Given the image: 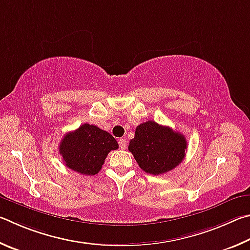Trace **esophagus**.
<instances>
[{
    "label": "esophagus",
    "mask_w": 250,
    "mask_h": 250,
    "mask_svg": "<svg viewBox=\"0 0 250 250\" xmlns=\"http://www.w3.org/2000/svg\"><path fill=\"white\" fill-rule=\"evenodd\" d=\"M118 145H120L121 149H126V147H127V142H126V139L124 138H121L120 141H118Z\"/></svg>",
    "instance_id": "obj_1"
}]
</instances>
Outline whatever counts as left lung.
<instances>
[{"label": "left lung", "instance_id": "left-lung-1", "mask_svg": "<svg viewBox=\"0 0 250 250\" xmlns=\"http://www.w3.org/2000/svg\"><path fill=\"white\" fill-rule=\"evenodd\" d=\"M187 139L167 126L148 121L138 125L128 150L144 171L163 174L181 164L186 156Z\"/></svg>", "mask_w": 250, "mask_h": 250}]
</instances>
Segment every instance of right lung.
<instances>
[{
  "label": "right lung",
  "mask_w": 250,
  "mask_h": 250,
  "mask_svg": "<svg viewBox=\"0 0 250 250\" xmlns=\"http://www.w3.org/2000/svg\"><path fill=\"white\" fill-rule=\"evenodd\" d=\"M117 148L116 139L111 134L85 123L64 135L59 152L69 169L85 176H94L102 168L108 152Z\"/></svg>",
  "instance_id": "right-lung-1"
}]
</instances>
